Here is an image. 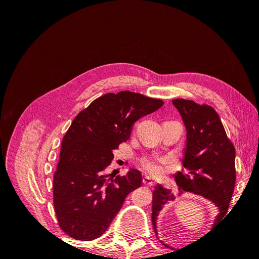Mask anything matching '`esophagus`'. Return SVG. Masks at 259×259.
<instances>
[{
	"mask_svg": "<svg viewBox=\"0 0 259 259\" xmlns=\"http://www.w3.org/2000/svg\"><path fill=\"white\" fill-rule=\"evenodd\" d=\"M143 183H144L146 186H148V187H151V186L154 185V180H153V178H151L150 176H145V177L143 178Z\"/></svg>",
	"mask_w": 259,
	"mask_h": 259,
	"instance_id": "1",
	"label": "esophagus"
}]
</instances>
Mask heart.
I'll use <instances>...</instances> for the list:
<instances>
[{
  "label": "heart",
  "mask_w": 259,
  "mask_h": 259,
  "mask_svg": "<svg viewBox=\"0 0 259 259\" xmlns=\"http://www.w3.org/2000/svg\"><path fill=\"white\" fill-rule=\"evenodd\" d=\"M168 162L166 158H145L142 160L143 167L153 175L163 173V165Z\"/></svg>",
  "instance_id": "1"
}]
</instances>
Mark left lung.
<instances>
[{"mask_svg": "<svg viewBox=\"0 0 259 259\" xmlns=\"http://www.w3.org/2000/svg\"><path fill=\"white\" fill-rule=\"evenodd\" d=\"M173 104L187 130L184 169L175 175L178 194L193 192L213 202L219 209L216 225L228 211L236 185L234 146L226 134L221 117L210 106L183 98L173 99ZM174 199L175 194L169 189L155 186L152 194V225L155 233L159 211Z\"/></svg>", "mask_w": 259, "mask_h": 259, "instance_id": "1", "label": "left lung"}]
</instances>
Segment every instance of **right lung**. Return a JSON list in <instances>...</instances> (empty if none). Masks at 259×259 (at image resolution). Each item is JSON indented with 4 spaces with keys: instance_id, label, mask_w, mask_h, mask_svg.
<instances>
[{
    "instance_id": "obj_1",
    "label": "right lung",
    "mask_w": 259,
    "mask_h": 259,
    "mask_svg": "<svg viewBox=\"0 0 259 259\" xmlns=\"http://www.w3.org/2000/svg\"><path fill=\"white\" fill-rule=\"evenodd\" d=\"M163 104L128 91L108 93L74 117L62 138L53 185L58 225L69 237L92 241L103 236L127 194L142 185L137 169L110 178L106 168L135 122Z\"/></svg>"
}]
</instances>
